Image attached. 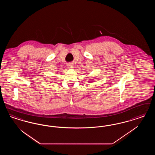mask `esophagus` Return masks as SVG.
I'll use <instances>...</instances> for the list:
<instances>
[{
  "label": "esophagus",
  "mask_w": 155,
  "mask_h": 155,
  "mask_svg": "<svg viewBox=\"0 0 155 155\" xmlns=\"http://www.w3.org/2000/svg\"><path fill=\"white\" fill-rule=\"evenodd\" d=\"M68 68H73V64L71 63H69L68 64Z\"/></svg>",
  "instance_id": "1"
}]
</instances>
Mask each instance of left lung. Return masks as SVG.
Listing matches in <instances>:
<instances>
[{
  "instance_id": "left-lung-1",
  "label": "left lung",
  "mask_w": 155,
  "mask_h": 155,
  "mask_svg": "<svg viewBox=\"0 0 155 155\" xmlns=\"http://www.w3.org/2000/svg\"><path fill=\"white\" fill-rule=\"evenodd\" d=\"M92 80H93V79H92Z\"/></svg>"
}]
</instances>
